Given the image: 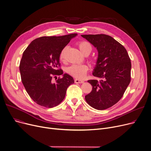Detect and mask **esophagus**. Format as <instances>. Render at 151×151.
Here are the masks:
<instances>
[{"label": "esophagus", "mask_w": 151, "mask_h": 151, "mask_svg": "<svg viewBox=\"0 0 151 151\" xmlns=\"http://www.w3.org/2000/svg\"><path fill=\"white\" fill-rule=\"evenodd\" d=\"M75 83H79V84H82V83H84V81L81 80H78V79H75Z\"/></svg>", "instance_id": "1"}]
</instances>
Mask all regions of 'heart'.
<instances>
[{
	"instance_id": "1",
	"label": "heart",
	"mask_w": 151,
	"mask_h": 151,
	"mask_svg": "<svg viewBox=\"0 0 151 151\" xmlns=\"http://www.w3.org/2000/svg\"><path fill=\"white\" fill-rule=\"evenodd\" d=\"M78 46L80 51L84 55H89L92 50L91 45L86 41H80L78 43ZM67 47L65 46L61 50L59 54V59L61 61H63L65 59V54L67 51ZM88 66L83 65H72L68 67L67 72L71 76L77 78H83L85 76L88 71Z\"/></svg>"
}]
</instances>
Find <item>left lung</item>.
Segmentation results:
<instances>
[{
    "mask_svg": "<svg viewBox=\"0 0 151 151\" xmlns=\"http://www.w3.org/2000/svg\"><path fill=\"white\" fill-rule=\"evenodd\" d=\"M81 36L97 47L99 56L92 74L100 78L88 81L92 90L85 99L95 109H106L121 100L130 83V59L124 46L109 35Z\"/></svg>",
    "mask_w": 151,
    "mask_h": 151,
    "instance_id": "1",
    "label": "left lung"
}]
</instances>
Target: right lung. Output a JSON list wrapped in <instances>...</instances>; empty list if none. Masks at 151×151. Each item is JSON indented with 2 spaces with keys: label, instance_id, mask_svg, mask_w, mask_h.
I'll return each mask as SVG.
<instances>
[{
  "label": "right lung",
  "instance_id": "1",
  "mask_svg": "<svg viewBox=\"0 0 151 151\" xmlns=\"http://www.w3.org/2000/svg\"><path fill=\"white\" fill-rule=\"evenodd\" d=\"M76 34L44 36L35 39L24 51L19 64L22 83L30 97L37 104L53 108L64 99L68 87L74 83L68 74L62 78L59 54Z\"/></svg>",
  "mask_w": 151,
  "mask_h": 151
}]
</instances>
